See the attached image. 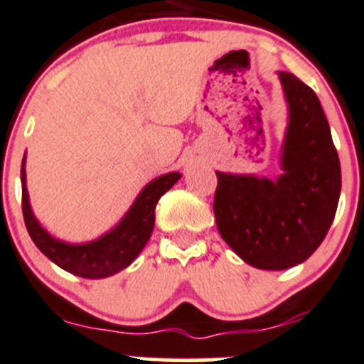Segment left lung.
I'll use <instances>...</instances> for the list:
<instances>
[{
  "instance_id": "1",
  "label": "left lung",
  "mask_w": 364,
  "mask_h": 364,
  "mask_svg": "<svg viewBox=\"0 0 364 364\" xmlns=\"http://www.w3.org/2000/svg\"><path fill=\"white\" fill-rule=\"evenodd\" d=\"M289 109L277 179L216 172V227L250 266L280 271L304 262L324 241L341 190L338 153L317 95L278 72Z\"/></svg>"
}]
</instances>
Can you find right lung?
Masks as SVG:
<instances>
[{
	"label": "right lung",
	"instance_id": "1",
	"mask_svg": "<svg viewBox=\"0 0 364 364\" xmlns=\"http://www.w3.org/2000/svg\"><path fill=\"white\" fill-rule=\"evenodd\" d=\"M181 179L179 172L159 176L141 190L123 218L109 232L87 243H67L50 236L36 220L29 204L26 188V155L21 167L23 183V215L26 229L40 252L56 266L82 278H107L130 266L146 243L155 227V208L160 197Z\"/></svg>",
	"mask_w": 364,
	"mask_h": 364
}]
</instances>
